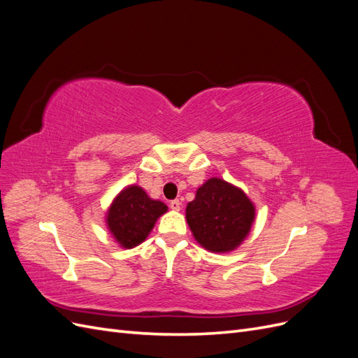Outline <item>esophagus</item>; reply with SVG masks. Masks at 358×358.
<instances>
[{"label":"esophagus","instance_id":"1","mask_svg":"<svg viewBox=\"0 0 358 358\" xmlns=\"http://www.w3.org/2000/svg\"><path fill=\"white\" fill-rule=\"evenodd\" d=\"M180 206H182V203L178 199L170 201V209H173V210H180Z\"/></svg>","mask_w":358,"mask_h":358}]
</instances>
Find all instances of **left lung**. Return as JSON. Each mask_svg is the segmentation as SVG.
Wrapping results in <instances>:
<instances>
[{"label": "left lung", "mask_w": 358, "mask_h": 358, "mask_svg": "<svg viewBox=\"0 0 358 358\" xmlns=\"http://www.w3.org/2000/svg\"><path fill=\"white\" fill-rule=\"evenodd\" d=\"M255 218L246 194L222 179L212 178L187 206V221L196 241L212 252H229L242 243Z\"/></svg>", "instance_id": "left-lung-1"}]
</instances>
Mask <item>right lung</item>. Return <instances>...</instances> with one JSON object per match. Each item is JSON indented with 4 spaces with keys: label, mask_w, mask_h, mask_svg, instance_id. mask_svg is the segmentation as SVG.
Instances as JSON below:
<instances>
[{
    "label": "right lung",
    "mask_w": 358,
    "mask_h": 358,
    "mask_svg": "<svg viewBox=\"0 0 358 358\" xmlns=\"http://www.w3.org/2000/svg\"><path fill=\"white\" fill-rule=\"evenodd\" d=\"M167 206L148 197L140 187H128L119 192L107 212V227L116 242L129 249L142 243Z\"/></svg>",
    "instance_id": "obj_1"
}]
</instances>
